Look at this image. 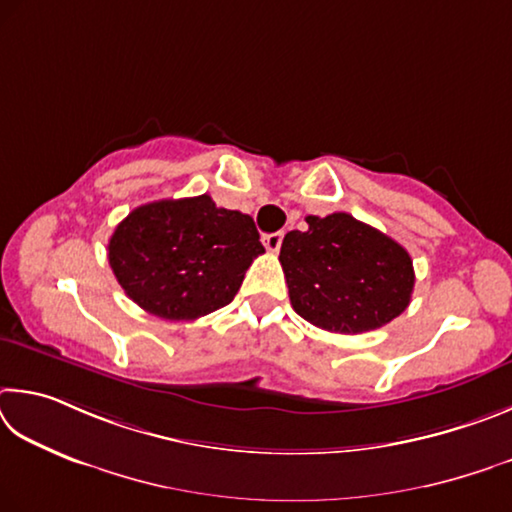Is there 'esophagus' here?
Returning <instances> with one entry per match:
<instances>
[{"label": "esophagus", "mask_w": 512, "mask_h": 512, "mask_svg": "<svg viewBox=\"0 0 512 512\" xmlns=\"http://www.w3.org/2000/svg\"><path fill=\"white\" fill-rule=\"evenodd\" d=\"M281 242H283V231L265 233V236H263V245H265L267 251H272V254H276V251L281 249Z\"/></svg>", "instance_id": "obj_1"}]
</instances>
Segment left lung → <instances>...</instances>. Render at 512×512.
<instances>
[{"label":"left lung","mask_w":512,"mask_h":512,"mask_svg":"<svg viewBox=\"0 0 512 512\" xmlns=\"http://www.w3.org/2000/svg\"><path fill=\"white\" fill-rule=\"evenodd\" d=\"M306 222V231L285 233L279 256L297 315L330 333L357 335L405 312L416 281L405 247L351 213Z\"/></svg>","instance_id":"8db88e82"}]
</instances>
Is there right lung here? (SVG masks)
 Here are the masks:
<instances>
[{
	"instance_id": "obj_1",
	"label": "right lung",
	"mask_w": 512,
	"mask_h": 512,
	"mask_svg": "<svg viewBox=\"0 0 512 512\" xmlns=\"http://www.w3.org/2000/svg\"><path fill=\"white\" fill-rule=\"evenodd\" d=\"M249 215L209 195L137 206L114 229L107 258L125 294L150 315L188 321L233 301L263 254Z\"/></svg>"
}]
</instances>
